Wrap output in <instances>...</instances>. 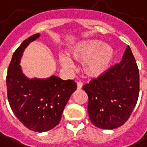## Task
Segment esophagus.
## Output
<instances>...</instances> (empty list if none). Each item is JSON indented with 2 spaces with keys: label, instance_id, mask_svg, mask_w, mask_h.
Masks as SVG:
<instances>
[{
  "label": "esophagus",
  "instance_id": "34e87169",
  "mask_svg": "<svg viewBox=\"0 0 147 147\" xmlns=\"http://www.w3.org/2000/svg\"><path fill=\"white\" fill-rule=\"evenodd\" d=\"M82 88V82H77V90H81Z\"/></svg>",
  "mask_w": 147,
  "mask_h": 147
}]
</instances>
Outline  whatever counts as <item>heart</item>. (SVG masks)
<instances>
[{"label": "heart", "mask_w": 147, "mask_h": 147, "mask_svg": "<svg viewBox=\"0 0 147 147\" xmlns=\"http://www.w3.org/2000/svg\"><path fill=\"white\" fill-rule=\"evenodd\" d=\"M115 57V50L108 43H102L98 40L80 41L68 51V56L60 58L63 67L72 68V60L81 62V69L85 76L89 79H97L109 70Z\"/></svg>", "instance_id": "1"}]
</instances>
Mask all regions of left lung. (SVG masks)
Segmentation results:
<instances>
[{
	"instance_id": "8db88e82",
	"label": "left lung",
	"mask_w": 147,
	"mask_h": 147,
	"mask_svg": "<svg viewBox=\"0 0 147 147\" xmlns=\"http://www.w3.org/2000/svg\"><path fill=\"white\" fill-rule=\"evenodd\" d=\"M91 122L103 129H116L129 119L140 93L137 64L127 46L122 60L104 76L83 86Z\"/></svg>"
}]
</instances>
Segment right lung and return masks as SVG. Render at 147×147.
Returning a JSON list of instances; mask_svg holds the SVG:
<instances>
[{"label": "right lung", "instance_id": "add662e5", "mask_svg": "<svg viewBox=\"0 0 147 147\" xmlns=\"http://www.w3.org/2000/svg\"><path fill=\"white\" fill-rule=\"evenodd\" d=\"M40 36L36 33L27 38L13 54L6 82L10 107L17 118L30 130L43 132L59 124L77 86L72 80H62L55 76L47 79H29L25 76L20 65L22 54Z\"/></svg>", "mask_w": 147, "mask_h": 147}]
</instances>
